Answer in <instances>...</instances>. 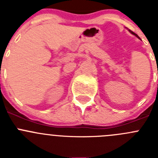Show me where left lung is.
Wrapping results in <instances>:
<instances>
[{"instance_id": "left-lung-1", "label": "left lung", "mask_w": 158, "mask_h": 158, "mask_svg": "<svg viewBox=\"0 0 158 158\" xmlns=\"http://www.w3.org/2000/svg\"><path fill=\"white\" fill-rule=\"evenodd\" d=\"M130 32H131V34H133V35H135V36H137V37H138V38H139V36H138V35H136V34H135V32H133V31H130Z\"/></svg>"}]
</instances>
